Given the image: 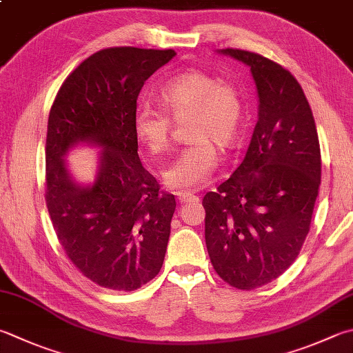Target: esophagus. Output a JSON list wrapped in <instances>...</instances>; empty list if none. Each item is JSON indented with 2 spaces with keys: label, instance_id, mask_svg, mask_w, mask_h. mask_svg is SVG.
<instances>
[{
  "label": "esophagus",
  "instance_id": "obj_1",
  "mask_svg": "<svg viewBox=\"0 0 353 353\" xmlns=\"http://www.w3.org/2000/svg\"><path fill=\"white\" fill-rule=\"evenodd\" d=\"M175 195L178 196V199L181 203H189L192 199H196V195L194 190H178L175 192Z\"/></svg>",
  "mask_w": 353,
  "mask_h": 353
}]
</instances>
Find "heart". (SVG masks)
Returning a JSON list of instances; mask_svg holds the SVG:
<instances>
[{
  "mask_svg": "<svg viewBox=\"0 0 353 353\" xmlns=\"http://www.w3.org/2000/svg\"><path fill=\"white\" fill-rule=\"evenodd\" d=\"M157 98L161 109L138 105L134 129L138 141L152 155L169 149L172 120L184 123L190 143L178 152L163 170L169 188H196L208 179L219 163L215 144L230 149L243 124L244 101L241 90L228 79H218L204 70H188L169 78Z\"/></svg>",
  "mask_w": 353,
  "mask_h": 353,
  "instance_id": "1",
  "label": "heart"
}]
</instances>
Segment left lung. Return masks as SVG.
Listing matches in <instances>:
<instances>
[{
    "label": "left lung",
    "instance_id": "left-lung-1",
    "mask_svg": "<svg viewBox=\"0 0 353 353\" xmlns=\"http://www.w3.org/2000/svg\"><path fill=\"white\" fill-rule=\"evenodd\" d=\"M218 52L250 68L258 121L243 163L203 199L205 245L225 283L252 290L276 280L300 254L321 184L320 141L289 70L254 52Z\"/></svg>",
    "mask_w": 353,
    "mask_h": 353
}]
</instances>
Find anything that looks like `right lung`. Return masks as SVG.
Returning a JSON list of instances; mask_svg holds the SVG:
<instances>
[{"label":"right lung","mask_w":353,"mask_h":353,"mask_svg":"<svg viewBox=\"0 0 353 353\" xmlns=\"http://www.w3.org/2000/svg\"><path fill=\"white\" fill-rule=\"evenodd\" d=\"M175 50H99L65 78L46 139V203L53 229L84 276L112 290H135L161 269L176 208L143 168L134 129L137 99ZM100 149L97 176L78 183L65 157L77 145Z\"/></svg>","instance_id":"add662e5"}]
</instances>
